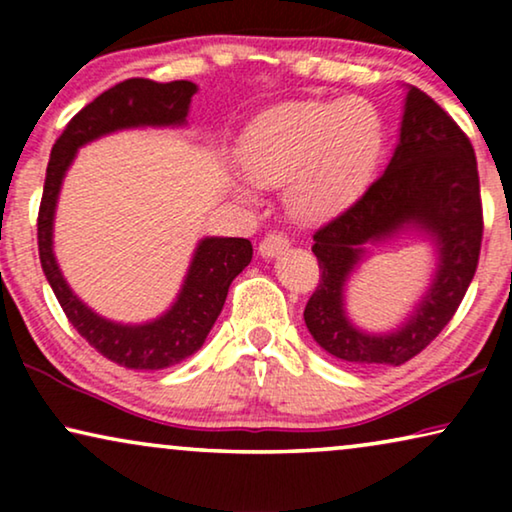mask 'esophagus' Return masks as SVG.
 I'll return each mask as SVG.
<instances>
[{
	"label": "esophagus",
	"instance_id": "1",
	"mask_svg": "<svg viewBox=\"0 0 512 512\" xmlns=\"http://www.w3.org/2000/svg\"><path fill=\"white\" fill-rule=\"evenodd\" d=\"M286 247H289V237L284 233H277V230H272V233L265 235L261 244H258V251H261V256L265 258H275L277 254H282Z\"/></svg>",
	"mask_w": 512,
	"mask_h": 512
}]
</instances>
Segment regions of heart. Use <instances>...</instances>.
<instances>
[{"instance_id":"obj_1","label":"heart","mask_w":512,"mask_h":512,"mask_svg":"<svg viewBox=\"0 0 512 512\" xmlns=\"http://www.w3.org/2000/svg\"><path fill=\"white\" fill-rule=\"evenodd\" d=\"M382 149L384 121L368 100L282 102L244 132L240 158L247 177H237L233 186L251 200L256 184H286L293 214L324 221L366 193Z\"/></svg>"}]
</instances>
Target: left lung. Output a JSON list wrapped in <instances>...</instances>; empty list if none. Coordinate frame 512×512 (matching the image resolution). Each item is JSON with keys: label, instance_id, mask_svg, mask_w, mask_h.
I'll use <instances>...</instances> for the list:
<instances>
[{"label": "left lung", "instance_id": "8db88e82", "mask_svg": "<svg viewBox=\"0 0 512 512\" xmlns=\"http://www.w3.org/2000/svg\"><path fill=\"white\" fill-rule=\"evenodd\" d=\"M415 225L439 249L437 277L413 317L394 334L370 336L344 314V282L368 241ZM482 244V202L475 151L466 132L424 90L410 86L401 137L387 170L368 191L314 233L319 286L305 305L312 338L335 359L401 366L450 324L475 275Z\"/></svg>", "mask_w": 512, "mask_h": 512}]
</instances>
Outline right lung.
<instances>
[{
	"instance_id": "add662e5",
	"label": "right lung",
	"mask_w": 512,
	"mask_h": 512,
	"mask_svg": "<svg viewBox=\"0 0 512 512\" xmlns=\"http://www.w3.org/2000/svg\"><path fill=\"white\" fill-rule=\"evenodd\" d=\"M195 90L198 88L191 81L158 83L151 79H128L116 83L67 123L58 142L53 144L46 167L37 219L41 270L69 324L81 333V338H86L90 347L123 368L160 370L198 352L223 310L230 284L247 268L254 249L244 237H205L195 249L177 303L163 317L139 326L114 324L83 305L62 277L53 256L55 202L79 146L125 128L184 125Z\"/></svg>"
}]
</instances>
